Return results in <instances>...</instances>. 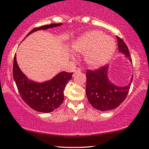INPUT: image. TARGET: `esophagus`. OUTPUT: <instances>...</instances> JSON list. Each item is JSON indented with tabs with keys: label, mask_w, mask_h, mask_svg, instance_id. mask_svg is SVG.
<instances>
[{
	"label": "esophagus",
	"mask_w": 149,
	"mask_h": 149,
	"mask_svg": "<svg viewBox=\"0 0 149 149\" xmlns=\"http://www.w3.org/2000/svg\"><path fill=\"white\" fill-rule=\"evenodd\" d=\"M81 72V69L79 68H77L75 70H74V74H78V73H80Z\"/></svg>",
	"instance_id": "1"
}]
</instances>
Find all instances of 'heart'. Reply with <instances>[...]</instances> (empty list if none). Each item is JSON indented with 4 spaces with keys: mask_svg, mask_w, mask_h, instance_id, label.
Segmentation results:
<instances>
[{
    "mask_svg": "<svg viewBox=\"0 0 149 149\" xmlns=\"http://www.w3.org/2000/svg\"><path fill=\"white\" fill-rule=\"evenodd\" d=\"M72 50L85 54L84 61L91 68L96 69L109 61L116 49L114 40L98 30L86 32L75 40Z\"/></svg>",
    "mask_w": 149,
    "mask_h": 149,
    "instance_id": "obj_1",
    "label": "heart"
}]
</instances>
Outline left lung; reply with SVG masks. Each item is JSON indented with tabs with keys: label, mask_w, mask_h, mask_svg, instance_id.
I'll return each mask as SVG.
<instances>
[{
	"label": "left lung",
	"mask_w": 149,
	"mask_h": 149,
	"mask_svg": "<svg viewBox=\"0 0 149 149\" xmlns=\"http://www.w3.org/2000/svg\"><path fill=\"white\" fill-rule=\"evenodd\" d=\"M118 51L125 54L132 63L127 45L120 38L117 36ZM109 65L95 71L88 70L86 73V93L88 100L94 108L101 111L114 109L121 104L128 94L133 75L129 84L125 86L114 84L108 75Z\"/></svg>",
	"instance_id": "8db88e82"
}]
</instances>
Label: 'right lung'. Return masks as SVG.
Listing matches in <instances>:
<instances>
[{"label": "right lung", "mask_w": 149, "mask_h": 149, "mask_svg": "<svg viewBox=\"0 0 149 149\" xmlns=\"http://www.w3.org/2000/svg\"><path fill=\"white\" fill-rule=\"evenodd\" d=\"M62 25L63 24H52L34 28L28 33L26 37L36 31L46 30ZM13 74L19 93L24 102L36 111L50 113L57 109L63 101L65 88L67 83L72 79L73 73L61 72L50 80L37 82L28 79L22 72L17 62L15 54Z\"/></svg>", "instance_id": "right-lung-1"}]
</instances>
